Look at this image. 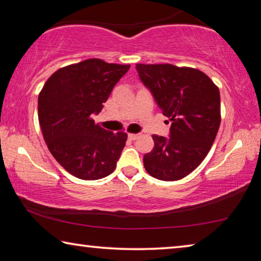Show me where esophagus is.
I'll return each mask as SVG.
<instances>
[{
    "mask_svg": "<svg viewBox=\"0 0 261 261\" xmlns=\"http://www.w3.org/2000/svg\"><path fill=\"white\" fill-rule=\"evenodd\" d=\"M139 137V135H137V134H129L127 135V138H129L130 140H136L137 138H138Z\"/></svg>",
    "mask_w": 261,
    "mask_h": 261,
    "instance_id": "34e87169",
    "label": "esophagus"
}]
</instances>
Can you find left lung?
<instances>
[{
	"label": "left lung",
	"mask_w": 261,
	"mask_h": 261,
	"mask_svg": "<svg viewBox=\"0 0 261 261\" xmlns=\"http://www.w3.org/2000/svg\"><path fill=\"white\" fill-rule=\"evenodd\" d=\"M136 70L171 121L169 138L153 136L154 148L144 155L145 169L161 180L182 179L202 162L218 135L219 88L204 72L192 68L137 64Z\"/></svg>",
	"instance_id": "1"
}]
</instances>
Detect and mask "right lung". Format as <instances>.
<instances>
[{"label": "right lung", "mask_w": 261, "mask_h": 261, "mask_svg": "<svg viewBox=\"0 0 261 261\" xmlns=\"http://www.w3.org/2000/svg\"><path fill=\"white\" fill-rule=\"evenodd\" d=\"M130 65L91 59L53 73L38 98V115L48 149L55 160L85 180L112 174L125 146L124 132L96 125L114 86Z\"/></svg>", "instance_id": "right-lung-1"}]
</instances>
